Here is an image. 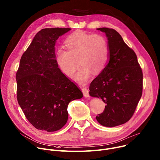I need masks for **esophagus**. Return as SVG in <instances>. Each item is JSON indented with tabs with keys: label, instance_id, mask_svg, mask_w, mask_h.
I'll return each instance as SVG.
<instances>
[{
	"label": "esophagus",
	"instance_id": "obj_1",
	"mask_svg": "<svg viewBox=\"0 0 160 160\" xmlns=\"http://www.w3.org/2000/svg\"><path fill=\"white\" fill-rule=\"evenodd\" d=\"M82 92L83 94V96L85 97H89V90L88 89V88L86 87V86H83L82 88Z\"/></svg>",
	"mask_w": 160,
	"mask_h": 160
}]
</instances>
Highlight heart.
<instances>
[{
	"instance_id": "heart-1",
	"label": "heart",
	"mask_w": 160,
	"mask_h": 160,
	"mask_svg": "<svg viewBox=\"0 0 160 160\" xmlns=\"http://www.w3.org/2000/svg\"><path fill=\"white\" fill-rule=\"evenodd\" d=\"M65 45L68 51L58 49L55 60L61 71L72 77L78 66L79 68L75 79L86 82L91 73L100 72L106 66L109 56V46L106 38L100 34H89L83 31L73 32L66 40Z\"/></svg>"
}]
</instances>
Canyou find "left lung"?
Returning <instances> with one entry per match:
<instances>
[{
  "label": "left lung",
  "mask_w": 160,
  "mask_h": 160,
  "mask_svg": "<svg viewBox=\"0 0 160 160\" xmlns=\"http://www.w3.org/2000/svg\"><path fill=\"white\" fill-rule=\"evenodd\" d=\"M104 32L109 46V62L89 86V94L106 103L97 116L103 126L115 127L128 122L139 102L143 90V72L134 51L116 30L98 28Z\"/></svg>",
  "instance_id": "left-lung-1"
}]
</instances>
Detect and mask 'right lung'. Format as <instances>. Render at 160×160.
Masks as SVG:
<instances>
[{
	"label": "right lung",
	"instance_id": "1",
	"mask_svg": "<svg viewBox=\"0 0 160 160\" xmlns=\"http://www.w3.org/2000/svg\"><path fill=\"white\" fill-rule=\"evenodd\" d=\"M70 30L41 29L20 58L16 74L17 101L28 120L38 130L62 129L68 119L69 103L83 97L55 60L57 40Z\"/></svg>",
	"mask_w": 160,
	"mask_h": 160
}]
</instances>
